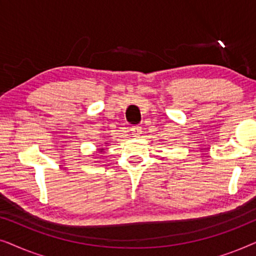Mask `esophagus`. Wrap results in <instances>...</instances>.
I'll return each mask as SVG.
<instances>
[{"label":"esophagus","instance_id":"1","mask_svg":"<svg viewBox=\"0 0 256 256\" xmlns=\"http://www.w3.org/2000/svg\"><path fill=\"white\" fill-rule=\"evenodd\" d=\"M130 132L135 138H138V136L142 134V127H140V126H132L130 128Z\"/></svg>","mask_w":256,"mask_h":256}]
</instances>
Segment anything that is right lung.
I'll return each instance as SVG.
<instances>
[{"label":"right lung","mask_w":256,"mask_h":256,"mask_svg":"<svg viewBox=\"0 0 256 256\" xmlns=\"http://www.w3.org/2000/svg\"><path fill=\"white\" fill-rule=\"evenodd\" d=\"M101 150H104V149H101Z\"/></svg>","instance_id":"1"}]
</instances>
